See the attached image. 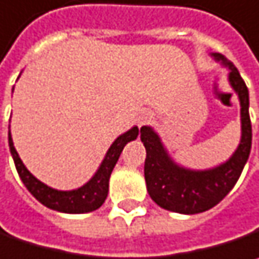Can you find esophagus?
<instances>
[{"label":"esophagus","instance_id":"34e87169","mask_svg":"<svg viewBox=\"0 0 259 259\" xmlns=\"http://www.w3.org/2000/svg\"><path fill=\"white\" fill-rule=\"evenodd\" d=\"M151 119V113L150 112H141L137 118V123L141 126V125H146Z\"/></svg>","mask_w":259,"mask_h":259}]
</instances>
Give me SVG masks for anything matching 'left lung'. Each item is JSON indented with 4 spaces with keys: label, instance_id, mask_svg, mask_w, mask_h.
I'll list each match as a JSON object with an SVG mask.
<instances>
[{
    "label": "left lung",
    "instance_id": "8db88e82",
    "mask_svg": "<svg viewBox=\"0 0 259 259\" xmlns=\"http://www.w3.org/2000/svg\"><path fill=\"white\" fill-rule=\"evenodd\" d=\"M229 70V83L240 102L242 136L238 149L225 163L205 170H192L174 162L160 137L151 126L140 130L146 147L144 178L151 200L164 210L181 214H197L217 205L238 182L246 164L252 144L249 118V93L238 68L220 54H211Z\"/></svg>",
    "mask_w": 259,
    "mask_h": 259
}]
</instances>
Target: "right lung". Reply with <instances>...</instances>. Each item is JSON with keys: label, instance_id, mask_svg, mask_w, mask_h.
<instances>
[{"label": "right lung", "instance_id": "1", "mask_svg": "<svg viewBox=\"0 0 259 259\" xmlns=\"http://www.w3.org/2000/svg\"><path fill=\"white\" fill-rule=\"evenodd\" d=\"M138 133H140L138 126H133L131 130L123 133L122 136L118 137L112 143L103 162L99 166L96 174L93 175V178L83 187L72 189V191H58V189L45 185L39 179H36L21 162L19 153L16 151V147L13 144L10 131H8V144H10V151L14 159V164H16L20 179L23 181L24 187L29 189V192L36 200L42 202L48 208L57 210L59 213L81 214L95 211L105 202L108 197V191H109L110 174L118 162L125 144L136 140Z\"/></svg>", "mask_w": 259, "mask_h": 259}]
</instances>
